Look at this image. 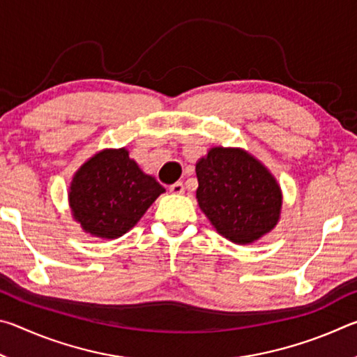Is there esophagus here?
<instances>
[{
  "instance_id": "1",
  "label": "esophagus",
  "mask_w": 357,
  "mask_h": 357,
  "mask_svg": "<svg viewBox=\"0 0 357 357\" xmlns=\"http://www.w3.org/2000/svg\"><path fill=\"white\" fill-rule=\"evenodd\" d=\"M170 192L174 193V195H181V193H184V184L178 181V183H174L170 185Z\"/></svg>"
}]
</instances>
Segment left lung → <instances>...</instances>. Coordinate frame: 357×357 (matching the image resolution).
Masks as SVG:
<instances>
[{
  "instance_id": "1",
  "label": "left lung",
  "mask_w": 357,
  "mask_h": 357,
  "mask_svg": "<svg viewBox=\"0 0 357 357\" xmlns=\"http://www.w3.org/2000/svg\"><path fill=\"white\" fill-rule=\"evenodd\" d=\"M195 170L198 204L222 236L250 244L277 225L280 187L249 153L213 148Z\"/></svg>"
}]
</instances>
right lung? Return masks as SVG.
Returning a JSON list of instances; mask_svg holds the SVG:
<instances>
[{
	"label": "right lung",
	"mask_w": 357,
	"mask_h": 357,
	"mask_svg": "<svg viewBox=\"0 0 357 357\" xmlns=\"http://www.w3.org/2000/svg\"><path fill=\"white\" fill-rule=\"evenodd\" d=\"M165 189L144 174L129 153L105 149L91 157L72 179V215L93 236H123Z\"/></svg>",
	"instance_id": "1"
}]
</instances>
